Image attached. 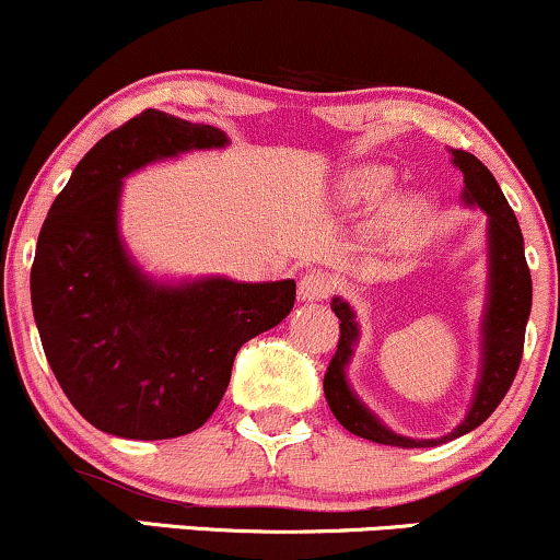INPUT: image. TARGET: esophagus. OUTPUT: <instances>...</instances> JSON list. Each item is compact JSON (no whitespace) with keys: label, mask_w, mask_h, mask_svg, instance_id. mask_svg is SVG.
Returning <instances> with one entry per match:
<instances>
[{"label":"esophagus","mask_w":560,"mask_h":560,"mask_svg":"<svg viewBox=\"0 0 560 560\" xmlns=\"http://www.w3.org/2000/svg\"><path fill=\"white\" fill-rule=\"evenodd\" d=\"M334 292V279L323 271H310L300 279V298L305 302L328 300Z\"/></svg>","instance_id":"esophagus-1"}]
</instances>
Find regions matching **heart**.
<instances>
[{"label":"heart","mask_w":560,"mask_h":560,"mask_svg":"<svg viewBox=\"0 0 560 560\" xmlns=\"http://www.w3.org/2000/svg\"><path fill=\"white\" fill-rule=\"evenodd\" d=\"M390 187V174L386 170H360L349 174L345 195L349 200H375Z\"/></svg>","instance_id":"obj_1"}]
</instances>
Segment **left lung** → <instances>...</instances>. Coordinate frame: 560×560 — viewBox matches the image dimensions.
<instances>
[{"instance_id": "8db88e82", "label": "left lung", "mask_w": 560, "mask_h": 560, "mask_svg": "<svg viewBox=\"0 0 560 560\" xmlns=\"http://www.w3.org/2000/svg\"><path fill=\"white\" fill-rule=\"evenodd\" d=\"M451 161L464 174V203L480 206L488 213V302H485L482 315L480 378L475 383L472 407L459 425L443 438L415 441V438L388 430L349 388L347 365L354 354L357 339H360V326H357L354 310L349 307V302L334 298L331 310L339 318V345H336V354L326 370V378H323V390H326V401L336 420L349 433L368 438L373 443L428 448L480 428L503 401L516 378L518 362H522L524 331H527L532 310V276L527 258H524L522 229H518L506 195L501 192L495 177L480 159L459 151V148H451Z\"/></svg>"}]
</instances>
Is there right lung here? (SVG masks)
Returning a JSON list of instances; mask_svg holds the SVG:
<instances>
[{"mask_svg":"<svg viewBox=\"0 0 560 560\" xmlns=\"http://www.w3.org/2000/svg\"><path fill=\"white\" fill-rule=\"evenodd\" d=\"M226 143L219 127L145 109L85 153L46 215L31 268L33 318L67 399L104 433L164 441L198 430L219 407L240 347L294 305L292 279L161 284L125 250L127 174Z\"/></svg>","mask_w":560,"mask_h":560,"instance_id":"right-lung-1","label":"right lung"}]
</instances>
